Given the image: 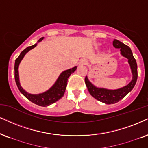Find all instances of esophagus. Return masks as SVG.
Here are the masks:
<instances>
[{"label": "esophagus", "instance_id": "obj_1", "mask_svg": "<svg viewBox=\"0 0 148 148\" xmlns=\"http://www.w3.org/2000/svg\"><path fill=\"white\" fill-rule=\"evenodd\" d=\"M87 63V61L86 60V59H81L79 62V64L80 65H86Z\"/></svg>", "mask_w": 148, "mask_h": 148}]
</instances>
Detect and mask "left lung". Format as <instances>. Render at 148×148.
Returning <instances> with one entry per match:
<instances>
[{
  "label": "left lung",
  "mask_w": 148,
  "mask_h": 148,
  "mask_svg": "<svg viewBox=\"0 0 148 148\" xmlns=\"http://www.w3.org/2000/svg\"><path fill=\"white\" fill-rule=\"evenodd\" d=\"M113 45L115 48H119L121 55L128 59V63L130 65V68L132 74L131 81L127 85L119 88V89H108L95 86L89 81L87 76H86L85 78L86 86H87L89 93L96 100L106 104L117 103L121 99L124 98L133 89L138 76L137 64H136V60L133 57L132 50L130 47L117 40H114L113 41Z\"/></svg>",
  "instance_id": "8db88e82"
}]
</instances>
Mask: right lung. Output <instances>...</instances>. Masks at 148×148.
<instances>
[{
  "label": "right lung",
  "instance_id": "right-lung-1",
  "mask_svg": "<svg viewBox=\"0 0 148 148\" xmlns=\"http://www.w3.org/2000/svg\"><path fill=\"white\" fill-rule=\"evenodd\" d=\"M43 40H44V37H42V38H40V40L37 41V43H36V44L25 48L20 53L19 57L16 59L14 66L15 80H16V85L18 86V89H19L21 93H22L28 100L32 102L33 103L37 104L39 106H48L50 105V104L55 103L57 100H60L63 96L65 91V89H66L67 87V84H68V78L70 77V76L72 73L75 72L77 67L75 66L74 68L68 69V70H65L61 72L60 75L58 77L57 80H56L55 84L48 90L45 91V92L38 93V94H32V93L27 92L21 87V85H20L18 68H19L20 62H21V61L22 60V59H23L26 54L31 50H32L33 48L36 47L37 44L39 42H42Z\"/></svg>",
  "mask_w": 148,
  "mask_h": 148
}]
</instances>
